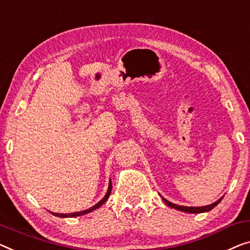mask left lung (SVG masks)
I'll return each mask as SVG.
<instances>
[{
    "label": "left lung",
    "mask_w": 250,
    "mask_h": 250,
    "mask_svg": "<svg viewBox=\"0 0 250 250\" xmlns=\"http://www.w3.org/2000/svg\"><path fill=\"white\" fill-rule=\"evenodd\" d=\"M163 200H164V202L167 204V206L173 208H176V210H180V211H183V212H188V213H202V212H208V211L212 210V208H213L214 207H217L218 204L221 202L222 197H221V199H219L217 202L212 203V204H210V206H206V207H183V206H177V204H174L172 202H169V201L165 200L164 197H163Z\"/></svg>",
    "instance_id": "left-lung-1"
}]
</instances>
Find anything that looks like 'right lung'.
Segmentation results:
<instances>
[{
    "label": "right lung",
    "mask_w": 250,
    "mask_h": 250,
    "mask_svg": "<svg viewBox=\"0 0 250 250\" xmlns=\"http://www.w3.org/2000/svg\"><path fill=\"white\" fill-rule=\"evenodd\" d=\"M111 189H112V183H109V188H107V192L105 196L103 197V199L100 201L99 203H96L95 206H93L92 208H87V210H84V211H80V212H74V213H55V212H51V214L56 215V217H61V218H74V217H80V215H83V214H86V213H89V212H92L93 210H96V208H99L100 207L102 206L103 203H105V201L107 200V197L110 196L111 194Z\"/></svg>",
    "instance_id": "1"
}]
</instances>
